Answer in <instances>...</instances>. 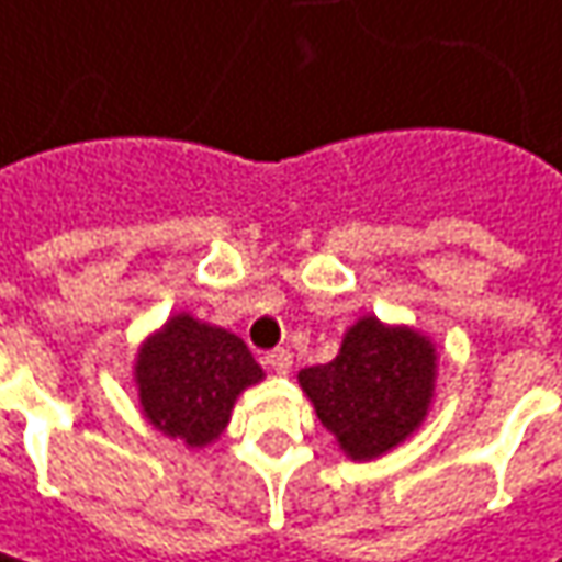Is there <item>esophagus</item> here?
I'll use <instances>...</instances> for the list:
<instances>
[{"instance_id":"34e87169","label":"esophagus","mask_w":562,"mask_h":562,"mask_svg":"<svg viewBox=\"0 0 562 562\" xmlns=\"http://www.w3.org/2000/svg\"><path fill=\"white\" fill-rule=\"evenodd\" d=\"M263 366L273 372V375H289L292 372V352L289 349H273L263 356Z\"/></svg>"}]
</instances>
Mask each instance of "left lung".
Returning <instances> with one entry per match:
<instances>
[{"instance_id":"obj_1","label":"left lung","mask_w":562,"mask_h":562,"mask_svg":"<svg viewBox=\"0 0 562 562\" xmlns=\"http://www.w3.org/2000/svg\"><path fill=\"white\" fill-rule=\"evenodd\" d=\"M436 375L439 352L426 334L366 314L327 366L299 372V384L340 451L352 461H375L423 426Z\"/></svg>"}]
</instances>
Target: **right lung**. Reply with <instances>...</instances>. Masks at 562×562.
<instances>
[{
	"instance_id": "1",
	"label": "right lung",
	"mask_w": 562,
	"mask_h": 562,
	"mask_svg": "<svg viewBox=\"0 0 562 562\" xmlns=\"http://www.w3.org/2000/svg\"><path fill=\"white\" fill-rule=\"evenodd\" d=\"M133 381L158 432L206 448L225 432L241 391L263 381V369L241 337L178 312L139 344Z\"/></svg>"
}]
</instances>
